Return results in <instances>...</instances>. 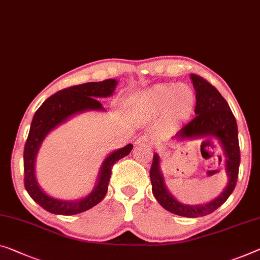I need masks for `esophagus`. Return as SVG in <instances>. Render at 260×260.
<instances>
[{
    "mask_svg": "<svg viewBox=\"0 0 260 260\" xmlns=\"http://www.w3.org/2000/svg\"><path fill=\"white\" fill-rule=\"evenodd\" d=\"M135 145H137V146L150 147V146H152V141L149 140L148 137H146V135H142V137H139L137 139V141H135Z\"/></svg>",
    "mask_w": 260,
    "mask_h": 260,
    "instance_id": "1",
    "label": "esophagus"
}]
</instances>
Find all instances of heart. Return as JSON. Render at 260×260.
Returning a JSON list of instances; mask_svg holds the SVG:
<instances>
[{"label":"heart","mask_w":260,"mask_h":260,"mask_svg":"<svg viewBox=\"0 0 260 260\" xmlns=\"http://www.w3.org/2000/svg\"><path fill=\"white\" fill-rule=\"evenodd\" d=\"M193 105L195 94L187 85L162 84L153 87L140 96L138 102L139 111L143 114L153 115L165 111L175 119L188 117Z\"/></svg>","instance_id":"obj_1"}]
</instances>
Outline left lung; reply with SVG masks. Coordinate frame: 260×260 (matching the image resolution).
<instances>
[{
	"label": "left lung",
	"mask_w": 260,
	"mask_h": 260,
	"mask_svg": "<svg viewBox=\"0 0 260 260\" xmlns=\"http://www.w3.org/2000/svg\"><path fill=\"white\" fill-rule=\"evenodd\" d=\"M190 78L196 91V115L190 121L182 126V128L174 138L179 140H190V139L197 138H202L205 141L211 140V139L218 140L225 156V170L228 175L226 187L219 193V196L207 204H183L179 202L166 187L160 168V156L157 154H154L153 156L149 175L155 199L166 210L179 216L195 218V217L211 214L229 199L237 183L241 152H239L237 122L226 100L217 91L215 86H212L202 77L191 73Z\"/></svg>",
	"instance_id": "1"
}]
</instances>
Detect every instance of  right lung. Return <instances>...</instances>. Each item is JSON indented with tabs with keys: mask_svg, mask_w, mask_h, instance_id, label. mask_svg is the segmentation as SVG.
<instances>
[{
	"mask_svg": "<svg viewBox=\"0 0 260 260\" xmlns=\"http://www.w3.org/2000/svg\"><path fill=\"white\" fill-rule=\"evenodd\" d=\"M117 84L118 81L115 79H106L98 83H86L64 88L46 99L35 113L23 155L24 187L31 199L46 211L56 215H76L102 202L107 192L112 167L120 158L127 156L133 148V145L128 143L123 148L114 150L108 155L100 167L94 189L84 199L72 201L53 199L42 190L35 176V161L46 135L72 115L86 111L105 110L98 102V98H106L113 94Z\"/></svg>",
	"mask_w": 260,
	"mask_h": 260,
	"instance_id": "obj_1",
	"label": "right lung"
}]
</instances>
